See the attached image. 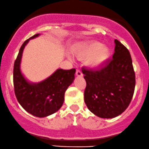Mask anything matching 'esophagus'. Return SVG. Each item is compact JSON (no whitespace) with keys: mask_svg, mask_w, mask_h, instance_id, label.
<instances>
[{"mask_svg":"<svg viewBox=\"0 0 149 149\" xmlns=\"http://www.w3.org/2000/svg\"><path fill=\"white\" fill-rule=\"evenodd\" d=\"M76 75H77V76H78V77H81L83 74H82L81 71L80 70H77Z\"/></svg>","mask_w":149,"mask_h":149,"instance_id":"34e87169","label":"esophagus"}]
</instances>
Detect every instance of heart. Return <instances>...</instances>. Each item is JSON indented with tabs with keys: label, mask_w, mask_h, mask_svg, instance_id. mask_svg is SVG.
<instances>
[{
	"label": "heart",
	"mask_w": 149,
	"mask_h": 149,
	"mask_svg": "<svg viewBox=\"0 0 149 149\" xmlns=\"http://www.w3.org/2000/svg\"><path fill=\"white\" fill-rule=\"evenodd\" d=\"M77 58L84 61L87 66L93 69L102 67L111 56L109 48L99 42L86 44L74 52Z\"/></svg>",
	"instance_id": "1"
}]
</instances>
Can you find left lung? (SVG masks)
<instances>
[{
  "mask_svg": "<svg viewBox=\"0 0 149 149\" xmlns=\"http://www.w3.org/2000/svg\"><path fill=\"white\" fill-rule=\"evenodd\" d=\"M112 59L97 70L82 68L86 81L84 101L95 116L112 118L121 114L131 102L135 87L131 56L127 49L115 40Z\"/></svg>",
  "mask_w": 149,
  "mask_h": 149,
  "instance_id": "1",
  "label": "left lung"
}]
</instances>
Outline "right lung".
Returning a JSON list of instances; mask_svg holds the SVG:
<instances>
[{
    "label": "right lung",
    "instance_id": "add662e5",
    "mask_svg": "<svg viewBox=\"0 0 149 149\" xmlns=\"http://www.w3.org/2000/svg\"><path fill=\"white\" fill-rule=\"evenodd\" d=\"M40 36L38 33L31 37L21 47L14 65L13 80L15 95L21 106L33 116L44 118L56 112L62 107L65 93L74 81L76 70L57 69L42 81H29L21 70L23 52L30 40Z\"/></svg>",
    "mask_w": 149,
    "mask_h": 149
}]
</instances>
